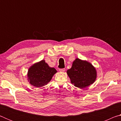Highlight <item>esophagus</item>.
<instances>
[{
  "label": "esophagus",
  "instance_id": "1",
  "mask_svg": "<svg viewBox=\"0 0 121 121\" xmlns=\"http://www.w3.org/2000/svg\"><path fill=\"white\" fill-rule=\"evenodd\" d=\"M59 70L61 71V72H63V71H65V68H60L59 69Z\"/></svg>",
  "mask_w": 121,
  "mask_h": 121
}]
</instances>
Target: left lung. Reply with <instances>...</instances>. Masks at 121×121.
<instances>
[{"mask_svg": "<svg viewBox=\"0 0 121 121\" xmlns=\"http://www.w3.org/2000/svg\"><path fill=\"white\" fill-rule=\"evenodd\" d=\"M71 82L75 86L83 89L93 84L97 77L95 69L86 61L76 59L72 67L67 71Z\"/></svg>", "mask_w": 121, "mask_h": 121, "instance_id": "1", "label": "left lung"}]
</instances>
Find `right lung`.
<instances>
[{
  "label": "right lung",
  "mask_w": 121,
  "mask_h": 121,
  "mask_svg": "<svg viewBox=\"0 0 121 121\" xmlns=\"http://www.w3.org/2000/svg\"><path fill=\"white\" fill-rule=\"evenodd\" d=\"M56 72V69L51 68L44 60H42L29 69L28 80L34 86L40 87L50 82L53 76Z\"/></svg>",
  "instance_id": "right-lung-1"
}]
</instances>
